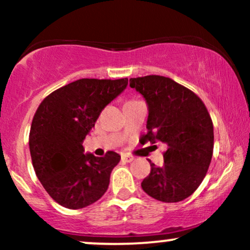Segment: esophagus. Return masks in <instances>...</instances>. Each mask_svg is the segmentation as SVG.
Instances as JSON below:
<instances>
[{
	"label": "esophagus",
	"mask_w": 250,
	"mask_h": 250,
	"mask_svg": "<svg viewBox=\"0 0 250 250\" xmlns=\"http://www.w3.org/2000/svg\"><path fill=\"white\" fill-rule=\"evenodd\" d=\"M121 159H122V161H125V162H131L134 160V157L130 156V155H128V154H122Z\"/></svg>",
	"instance_id": "obj_1"
}]
</instances>
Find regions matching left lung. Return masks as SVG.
I'll use <instances>...</instances> for the list:
<instances>
[{
    "mask_svg": "<svg viewBox=\"0 0 250 250\" xmlns=\"http://www.w3.org/2000/svg\"><path fill=\"white\" fill-rule=\"evenodd\" d=\"M149 109L145 139L167 146L165 163L142 181L143 190L162 202H180L199 188L214 149V128L205 103L194 91L169 77L148 75L130 79Z\"/></svg>",
    "mask_w": 250,
    "mask_h": 250,
    "instance_id": "left-lung-1",
    "label": "left lung"
}]
</instances>
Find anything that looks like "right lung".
<instances>
[{
	"label": "right lung",
	"instance_id": "right-lung-1",
	"mask_svg": "<svg viewBox=\"0 0 250 250\" xmlns=\"http://www.w3.org/2000/svg\"><path fill=\"white\" fill-rule=\"evenodd\" d=\"M128 79H81L56 89L37 108L29 133L33 167L43 188L59 205L84 208L107 191L121 156L83 154L82 143L108 103L125 90Z\"/></svg>",
	"mask_w": 250,
	"mask_h": 250
}]
</instances>
